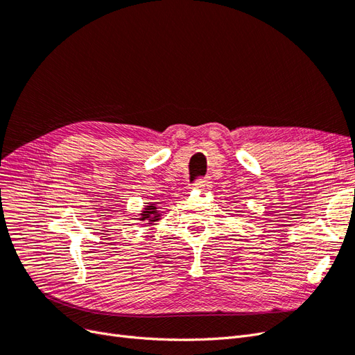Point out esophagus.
<instances>
[{"mask_svg":"<svg viewBox=\"0 0 355 355\" xmlns=\"http://www.w3.org/2000/svg\"><path fill=\"white\" fill-rule=\"evenodd\" d=\"M194 188L201 189V191H207V189H210V188H211V182H210V179H209V178H206V179H200V180H197L196 184H194Z\"/></svg>","mask_w":355,"mask_h":355,"instance_id":"esophagus-1","label":"esophagus"}]
</instances>
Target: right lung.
Here are the masks:
<instances>
[{"instance_id":"obj_1","label":"right lung","mask_w":355,"mask_h":355,"mask_svg":"<svg viewBox=\"0 0 355 355\" xmlns=\"http://www.w3.org/2000/svg\"><path fill=\"white\" fill-rule=\"evenodd\" d=\"M137 216H139L137 220L144 222L142 225H145V227H151V225H154L159 219H163V218H161V216H163V213L159 211L157 202H148V206H145L144 210L139 213Z\"/></svg>"}]
</instances>
